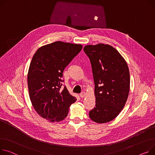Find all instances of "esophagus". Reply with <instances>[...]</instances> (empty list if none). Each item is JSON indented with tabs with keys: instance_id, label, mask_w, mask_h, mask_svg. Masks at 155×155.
Segmentation results:
<instances>
[{
	"instance_id": "1",
	"label": "esophagus",
	"mask_w": 155,
	"mask_h": 155,
	"mask_svg": "<svg viewBox=\"0 0 155 155\" xmlns=\"http://www.w3.org/2000/svg\"><path fill=\"white\" fill-rule=\"evenodd\" d=\"M85 95H86V94H85V92L83 91V92H81V94H80V97L81 98H84V97H85Z\"/></svg>"
}]
</instances>
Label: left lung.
I'll use <instances>...</instances> for the list:
<instances>
[{"instance_id": "obj_1", "label": "left lung", "mask_w": 155, "mask_h": 155, "mask_svg": "<svg viewBox=\"0 0 155 155\" xmlns=\"http://www.w3.org/2000/svg\"><path fill=\"white\" fill-rule=\"evenodd\" d=\"M84 50L90 58L95 83L96 104L89 117L98 123L110 122L124 108L128 97L127 63L117 49L108 44L88 45Z\"/></svg>"}]
</instances>
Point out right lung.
I'll return each instance as SVG.
<instances>
[{
  "label": "right lung",
  "mask_w": 155,
  "mask_h": 155,
  "mask_svg": "<svg viewBox=\"0 0 155 155\" xmlns=\"http://www.w3.org/2000/svg\"><path fill=\"white\" fill-rule=\"evenodd\" d=\"M81 49L80 44L57 41L41 47L32 57L27 75L30 99L38 114L50 122L64 120L77 100L66 87L61 88V78Z\"/></svg>",
  "instance_id": "1"
}]
</instances>
